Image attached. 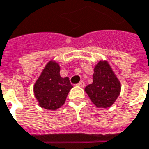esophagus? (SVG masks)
Segmentation results:
<instances>
[{"mask_svg": "<svg viewBox=\"0 0 149 149\" xmlns=\"http://www.w3.org/2000/svg\"><path fill=\"white\" fill-rule=\"evenodd\" d=\"M77 85H79V86H80V87H82V88H84V87L85 86V83H84V81H80L79 83Z\"/></svg>", "mask_w": 149, "mask_h": 149, "instance_id": "1", "label": "esophagus"}]
</instances>
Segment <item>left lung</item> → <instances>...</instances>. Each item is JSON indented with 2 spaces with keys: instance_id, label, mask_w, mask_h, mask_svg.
<instances>
[{
  "instance_id": "1",
  "label": "left lung",
  "mask_w": 149,
  "mask_h": 149,
  "mask_svg": "<svg viewBox=\"0 0 149 149\" xmlns=\"http://www.w3.org/2000/svg\"><path fill=\"white\" fill-rule=\"evenodd\" d=\"M94 71L93 83L85 87V92L97 107L109 108L119 95L120 83L106 61H100Z\"/></svg>"
}]
</instances>
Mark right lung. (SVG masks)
I'll return each instance as SVG.
<instances>
[{
  "instance_id": "add662e5",
  "label": "right lung",
  "mask_w": 149,
  "mask_h": 149,
  "mask_svg": "<svg viewBox=\"0 0 149 149\" xmlns=\"http://www.w3.org/2000/svg\"><path fill=\"white\" fill-rule=\"evenodd\" d=\"M72 88L70 79L60 75L59 65L49 62L35 84L34 93L40 107L55 110L65 104Z\"/></svg>"
}]
</instances>
